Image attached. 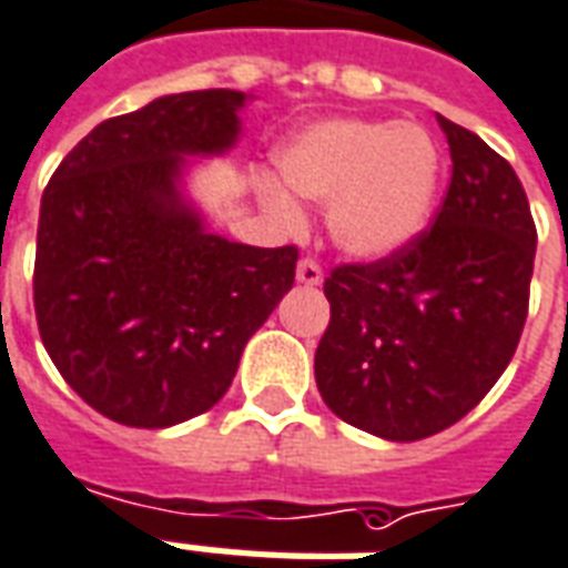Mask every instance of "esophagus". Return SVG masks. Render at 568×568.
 Returning <instances> with one entry per match:
<instances>
[{"label": "esophagus", "instance_id": "1", "mask_svg": "<svg viewBox=\"0 0 568 568\" xmlns=\"http://www.w3.org/2000/svg\"><path fill=\"white\" fill-rule=\"evenodd\" d=\"M296 281L305 284V287H317V284L324 281V268H321V263L312 260V256H302L300 266H296Z\"/></svg>", "mask_w": 568, "mask_h": 568}]
</instances>
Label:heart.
<instances>
[{
    "label": "heart",
    "instance_id": "1",
    "mask_svg": "<svg viewBox=\"0 0 568 568\" xmlns=\"http://www.w3.org/2000/svg\"><path fill=\"white\" fill-rule=\"evenodd\" d=\"M278 172L296 196L326 205L342 251L378 260L424 233L442 156L417 123L333 118L296 132L278 151ZM260 193L281 221H300V205L275 181H263Z\"/></svg>",
    "mask_w": 568,
    "mask_h": 568
}]
</instances>
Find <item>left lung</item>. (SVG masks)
<instances>
[{
  "label": "left lung",
  "instance_id": "8db88e82",
  "mask_svg": "<svg viewBox=\"0 0 568 568\" xmlns=\"http://www.w3.org/2000/svg\"><path fill=\"white\" fill-rule=\"evenodd\" d=\"M438 123L454 169L433 226L324 281L317 390L345 424L390 442L436 436L469 415L527 324L536 223L524 184L475 132L442 114Z\"/></svg>",
  "mask_w": 568,
  "mask_h": 568
}]
</instances>
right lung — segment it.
<instances>
[{
  "label": "right lung",
  "instance_id": "right-lung-1",
  "mask_svg": "<svg viewBox=\"0 0 568 568\" xmlns=\"http://www.w3.org/2000/svg\"><path fill=\"white\" fill-rule=\"evenodd\" d=\"M239 90H193L102 120L44 187L32 300L65 384L123 426L163 429L230 390L300 251L209 233L178 193L184 156L239 135Z\"/></svg>",
  "mask_w": 568,
  "mask_h": 568
}]
</instances>
